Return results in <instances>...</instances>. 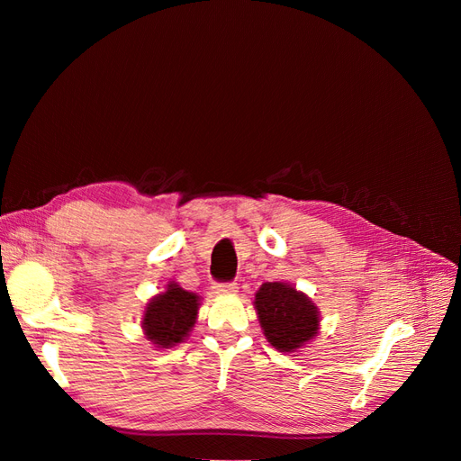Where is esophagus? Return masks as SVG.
I'll list each match as a JSON object with an SVG mask.
<instances>
[{
    "instance_id": "34e87169",
    "label": "esophagus",
    "mask_w": 461,
    "mask_h": 461,
    "mask_svg": "<svg viewBox=\"0 0 461 461\" xmlns=\"http://www.w3.org/2000/svg\"><path fill=\"white\" fill-rule=\"evenodd\" d=\"M236 288H239V285L236 283H215V286H213L215 294H234Z\"/></svg>"
}]
</instances>
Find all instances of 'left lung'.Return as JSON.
I'll use <instances>...</instances> for the list:
<instances>
[{
    "mask_svg": "<svg viewBox=\"0 0 461 461\" xmlns=\"http://www.w3.org/2000/svg\"><path fill=\"white\" fill-rule=\"evenodd\" d=\"M256 310L265 337L281 352H294L319 329V312L302 292L283 283H265L256 294Z\"/></svg>",
    "mask_w": 461,
    "mask_h": 461,
    "instance_id": "8db88e82",
    "label": "left lung"
}]
</instances>
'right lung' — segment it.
<instances>
[{
    "instance_id": "add662e5",
    "label": "right lung",
    "mask_w": 461,
    "mask_h": 461,
    "mask_svg": "<svg viewBox=\"0 0 461 461\" xmlns=\"http://www.w3.org/2000/svg\"><path fill=\"white\" fill-rule=\"evenodd\" d=\"M198 300L196 294L171 283L163 294L148 303L144 313L146 339L159 348H171L183 342L196 323Z\"/></svg>"
}]
</instances>
